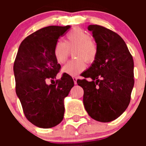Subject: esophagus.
<instances>
[{
	"label": "esophagus",
	"instance_id": "34e87169",
	"mask_svg": "<svg viewBox=\"0 0 146 146\" xmlns=\"http://www.w3.org/2000/svg\"><path fill=\"white\" fill-rule=\"evenodd\" d=\"M77 78L76 77H73V81H74V84L75 85H76V84H77Z\"/></svg>",
	"mask_w": 146,
	"mask_h": 146
}]
</instances>
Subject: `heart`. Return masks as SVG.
I'll return each instance as SVG.
<instances>
[{"mask_svg":"<svg viewBox=\"0 0 146 146\" xmlns=\"http://www.w3.org/2000/svg\"><path fill=\"white\" fill-rule=\"evenodd\" d=\"M73 50V56L76 58L68 61L62 70L69 76H76L85 70V61L90 64L95 61L98 48L89 33L80 28H75L66 35V42L58 40L56 43L54 53L57 62L64 64Z\"/></svg>","mask_w":146,"mask_h":146,"instance_id":"obj_1","label":"heart"}]
</instances>
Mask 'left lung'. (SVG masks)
<instances>
[{"label":"left lung","instance_id":"8db88e82","mask_svg":"<svg viewBox=\"0 0 146 146\" xmlns=\"http://www.w3.org/2000/svg\"><path fill=\"white\" fill-rule=\"evenodd\" d=\"M98 54L78 85L84 90L85 110L95 120L110 122L126 110L134 85L133 60L124 41L116 32L98 25L88 26ZM90 77L91 82L86 78Z\"/></svg>","mask_w":146,"mask_h":146}]
</instances>
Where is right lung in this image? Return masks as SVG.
Here are the masks:
<instances>
[{"label": "right lung", "instance_id": "obj_1", "mask_svg": "<svg viewBox=\"0 0 146 146\" xmlns=\"http://www.w3.org/2000/svg\"><path fill=\"white\" fill-rule=\"evenodd\" d=\"M69 25L48 26L27 36L20 44L13 66L15 91L25 116L32 124L48 129L64 119V99L74 85L66 73L56 83L53 80L61 69L54 56V46L66 35Z\"/></svg>", "mask_w": 146, "mask_h": 146}]
</instances>
